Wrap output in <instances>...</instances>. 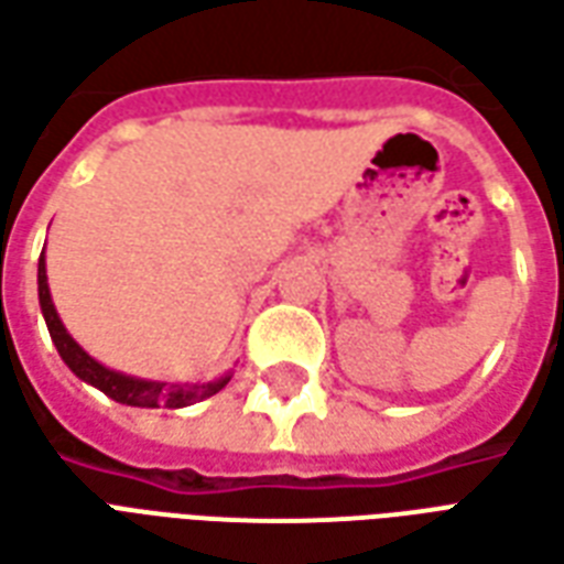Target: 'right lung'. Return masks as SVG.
Listing matches in <instances>:
<instances>
[{
  "mask_svg": "<svg viewBox=\"0 0 564 564\" xmlns=\"http://www.w3.org/2000/svg\"><path fill=\"white\" fill-rule=\"evenodd\" d=\"M39 302H42V314L47 319V332L54 338L56 350L80 380L93 383L96 390H102L108 399H115L120 404H132V408H186V404H196L202 399H208L217 390L226 387V380L208 383V387H165V383H153V380H139L127 378V375H117L111 368L99 366L93 356L80 350L78 344L72 341V335L66 326L56 317V307L51 302V290H47V271H44V253L39 259Z\"/></svg>",
  "mask_w": 564,
  "mask_h": 564,
  "instance_id": "1",
  "label": "right lung"
}]
</instances>
